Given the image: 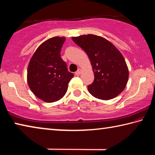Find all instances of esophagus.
<instances>
[{
	"label": "esophagus",
	"mask_w": 155,
	"mask_h": 155,
	"mask_svg": "<svg viewBox=\"0 0 155 155\" xmlns=\"http://www.w3.org/2000/svg\"><path fill=\"white\" fill-rule=\"evenodd\" d=\"M81 69H78V70H77V71L75 72V74L78 76V75H79V74H81Z\"/></svg>",
	"instance_id": "obj_1"
}]
</instances>
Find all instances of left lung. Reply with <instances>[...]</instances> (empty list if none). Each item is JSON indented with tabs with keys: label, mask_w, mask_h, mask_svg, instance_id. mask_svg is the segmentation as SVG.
<instances>
[{
	"label": "left lung",
	"mask_w": 155,
	"mask_h": 155,
	"mask_svg": "<svg viewBox=\"0 0 155 155\" xmlns=\"http://www.w3.org/2000/svg\"><path fill=\"white\" fill-rule=\"evenodd\" d=\"M72 40L86 52L94 73V80L87 86L96 98L110 100L124 90L128 78L126 61L118 50L106 39L95 35L72 37Z\"/></svg>",
	"instance_id": "obj_1"
}]
</instances>
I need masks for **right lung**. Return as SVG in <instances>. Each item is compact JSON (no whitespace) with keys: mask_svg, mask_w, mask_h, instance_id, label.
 I'll return each mask as SVG.
<instances>
[{"mask_svg":"<svg viewBox=\"0 0 155 155\" xmlns=\"http://www.w3.org/2000/svg\"><path fill=\"white\" fill-rule=\"evenodd\" d=\"M65 40L54 37L36 50L27 70L28 86L35 95L46 103H53L64 97L74 74L68 70L60 52Z\"/></svg>","mask_w":155,"mask_h":155,"instance_id":"add662e5","label":"right lung"}]
</instances>
